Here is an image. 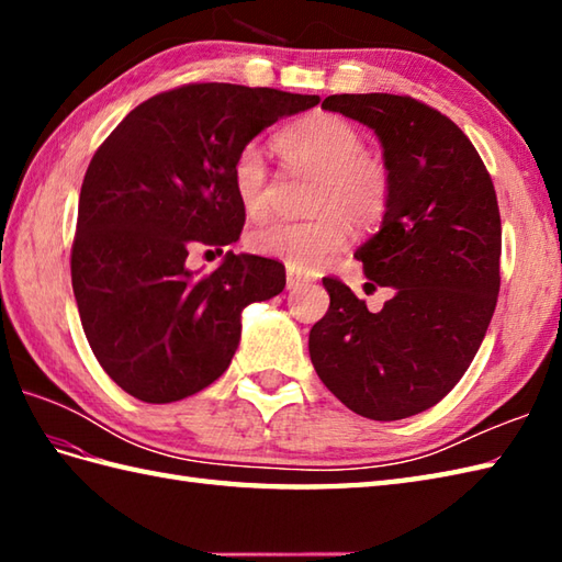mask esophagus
Listing matches in <instances>:
<instances>
[{"label":"esophagus","mask_w":562,"mask_h":562,"mask_svg":"<svg viewBox=\"0 0 562 562\" xmlns=\"http://www.w3.org/2000/svg\"><path fill=\"white\" fill-rule=\"evenodd\" d=\"M308 282V274L294 270V268H288V290H296L302 288V284Z\"/></svg>","instance_id":"34e87169"}]
</instances>
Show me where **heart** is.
<instances>
[{"label": "heart", "mask_w": 562, "mask_h": 562, "mask_svg": "<svg viewBox=\"0 0 562 562\" xmlns=\"http://www.w3.org/2000/svg\"><path fill=\"white\" fill-rule=\"evenodd\" d=\"M290 161L321 173L312 220H274L248 234V246L260 256L278 258L300 272L328 266L350 236V222L374 226L386 214L391 176L386 164L364 151V137L350 121L336 113H312L278 137ZM236 198L250 217L268 207V166L262 149L248 142L232 164Z\"/></svg>", "instance_id": "b5f03b06"}]
</instances>
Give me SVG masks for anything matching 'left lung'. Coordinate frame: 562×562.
Masks as SVG:
<instances>
[{
    "label": "left lung",
    "mask_w": 562,
    "mask_h": 562,
    "mask_svg": "<svg viewBox=\"0 0 562 562\" xmlns=\"http://www.w3.org/2000/svg\"><path fill=\"white\" fill-rule=\"evenodd\" d=\"M321 109L372 127L391 176L381 229L357 248L367 290L391 288L372 314L324 278L326 316L308 355L333 396L369 420L432 408L473 362L497 304V195L479 151L447 115L393 93H336Z\"/></svg>",
    "instance_id": "left-lung-1"
}]
</instances>
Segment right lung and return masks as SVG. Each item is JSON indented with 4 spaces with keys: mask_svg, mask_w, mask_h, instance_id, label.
<instances>
[{
    "mask_svg": "<svg viewBox=\"0 0 562 562\" xmlns=\"http://www.w3.org/2000/svg\"><path fill=\"white\" fill-rule=\"evenodd\" d=\"M318 97L238 83H183L130 111L83 176L71 288L103 372L145 403H173L217 381L241 340V312L284 290L272 258L226 254L207 274L188 250L241 236L238 149Z\"/></svg>",
    "mask_w": 562,
    "mask_h": 562,
    "instance_id": "obj_1",
    "label": "right lung"
}]
</instances>
